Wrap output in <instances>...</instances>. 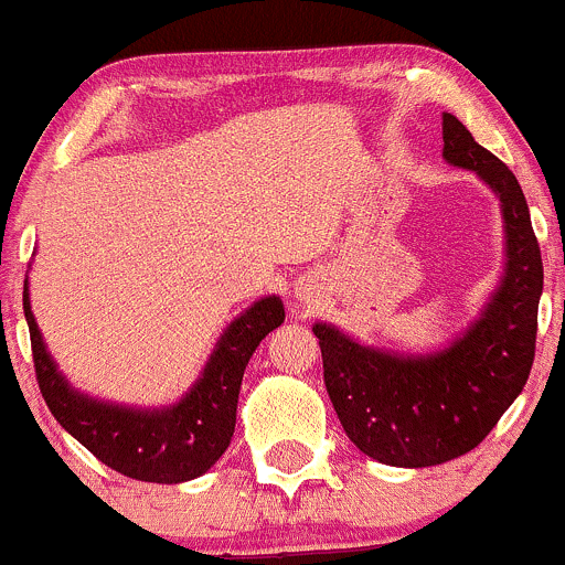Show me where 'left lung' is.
I'll return each mask as SVG.
<instances>
[{
    "mask_svg": "<svg viewBox=\"0 0 565 565\" xmlns=\"http://www.w3.org/2000/svg\"><path fill=\"white\" fill-rule=\"evenodd\" d=\"M444 157L479 173L503 206L509 264L484 316L433 356L372 351L334 326H312L342 429L359 451L397 468H429L476 449L522 392L536 356L544 266L520 182L451 114H444Z\"/></svg>",
    "mask_w": 565,
    "mask_h": 565,
    "instance_id": "8db88e82",
    "label": "left lung"
}]
</instances>
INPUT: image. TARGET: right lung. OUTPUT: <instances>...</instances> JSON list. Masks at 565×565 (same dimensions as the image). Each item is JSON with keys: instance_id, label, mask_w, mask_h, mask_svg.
<instances>
[{"instance_id": "obj_1", "label": "right lung", "mask_w": 565, "mask_h": 565, "mask_svg": "<svg viewBox=\"0 0 565 565\" xmlns=\"http://www.w3.org/2000/svg\"><path fill=\"white\" fill-rule=\"evenodd\" d=\"M23 316L32 340L40 394L56 422L100 462L138 481L179 484L206 473L228 449L236 427L242 375L249 356L285 321L277 296L260 299L228 326L193 392L173 408L132 411L97 403L67 386L45 353L23 288Z\"/></svg>"}]
</instances>
